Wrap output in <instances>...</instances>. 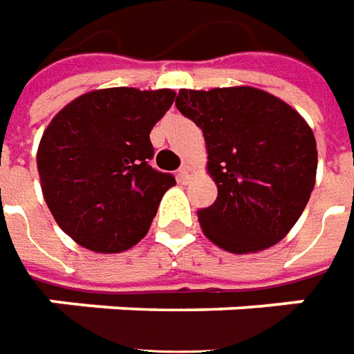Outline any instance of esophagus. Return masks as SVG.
<instances>
[{
  "instance_id": "obj_1",
  "label": "esophagus",
  "mask_w": 354,
  "mask_h": 354,
  "mask_svg": "<svg viewBox=\"0 0 354 354\" xmlns=\"http://www.w3.org/2000/svg\"><path fill=\"white\" fill-rule=\"evenodd\" d=\"M193 173H194V169L191 167V165H183L181 169L177 171V177H179V181L181 183H187L189 179H191V177H193Z\"/></svg>"
}]
</instances>
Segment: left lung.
I'll return each instance as SVG.
<instances>
[{
	"label": "left lung",
	"mask_w": 354,
	"mask_h": 354,
	"mask_svg": "<svg viewBox=\"0 0 354 354\" xmlns=\"http://www.w3.org/2000/svg\"><path fill=\"white\" fill-rule=\"evenodd\" d=\"M175 105L203 130L206 169L218 187L214 205L198 210L206 238L238 255L279 243L314 191L310 124L282 99L249 85L181 89Z\"/></svg>",
	"instance_id": "1"
}]
</instances>
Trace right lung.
<instances>
[{
    "label": "right lung",
    "mask_w": 354,
    "mask_h": 354,
    "mask_svg": "<svg viewBox=\"0 0 354 354\" xmlns=\"http://www.w3.org/2000/svg\"><path fill=\"white\" fill-rule=\"evenodd\" d=\"M173 101V89H95L50 120L37 151L40 187L56 224L82 248L120 253L148 234L175 185L149 165V132Z\"/></svg>",
    "instance_id": "add662e5"
}]
</instances>
